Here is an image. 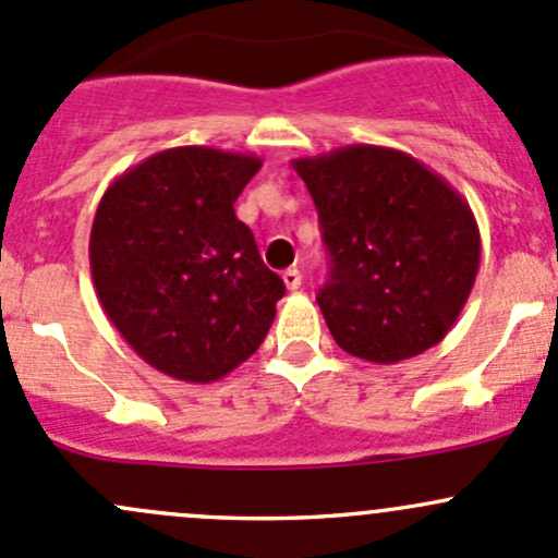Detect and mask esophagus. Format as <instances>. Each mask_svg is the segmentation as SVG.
<instances>
[{
  "instance_id": "obj_1",
  "label": "esophagus",
  "mask_w": 558,
  "mask_h": 558,
  "mask_svg": "<svg viewBox=\"0 0 558 558\" xmlns=\"http://www.w3.org/2000/svg\"><path fill=\"white\" fill-rule=\"evenodd\" d=\"M283 283H286V289H289V291H296L299 286H302V272H299L296 267H289L283 272Z\"/></svg>"
}]
</instances>
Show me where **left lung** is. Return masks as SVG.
Wrapping results in <instances>:
<instances>
[{"label":"left lung","instance_id":"1","mask_svg":"<svg viewBox=\"0 0 558 558\" xmlns=\"http://www.w3.org/2000/svg\"><path fill=\"white\" fill-rule=\"evenodd\" d=\"M291 166L313 195L331 256L318 304L333 342L372 363L407 361L441 342L481 262L465 197L390 146L353 144Z\"/></svg>","mask_w":558,"mask_h":558}]
</instances>
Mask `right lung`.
I'll return each mask as SVG.
<instances>
[{"mask_svg":"<svg viewBox=\"0 0 558 558\" xmlns=\"http://www.w3.org/2000/svg\"><path fill=\"white\" fill-rule=\"evenodd\" d=\"M259 168L254 155L175 146L128 168L98 203V302L149 366L181 383H216L254 355L286 294L234 216Z\"/></svg>","mask_w":558,"mask_h":558,"instance_id":"1","label":"right lung"}]
</instances>
